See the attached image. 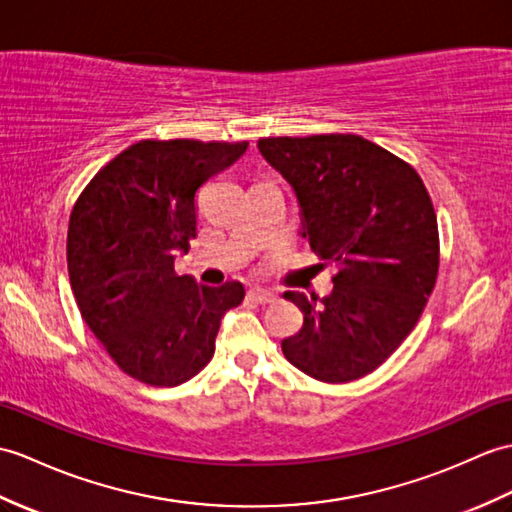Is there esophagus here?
Returning a JSON list of instances; mask_svg holds the SVG:
<instances>
[{"instance_id":"obj_1","label":"esophagus","mask_w":512,"mask_h":512,"mask_svg":"<svg viewBox=\"0 0 512 512\" xmlns=\"http://www.w3.org/2000/svg\"><path fill=\"white\" fill-rule=\"evenodd\" d=\"M248 301H253L257 305H270V303H275V294L255 288V290L248 292Z\"/></svg>"}]
</instances>
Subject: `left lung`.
I'll return each mask as SVG.
<instances>
[{"instance_id":"8db88e82","label":"left lung","mask_w":512,"mask_h":512,"mask_svg":"<svg viewBox=\"0 0 512 512\" xmlns=\"http://www.w3.org/2000/svg\"><path fill=\"white\" fill-rule=\"evenodd\" d=\"M259 152L301 205L303 237L338 270L325 299L285 292L303 327L283 355L318 382L373 373L408 338L438 275L432 198L410 163L360 135L266 137Z\"/></svg>"}]
</instances>
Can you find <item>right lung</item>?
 <instances>
[{"instance_id":"right-lung-1","label":"right lung","mask_w":512,"mask_h":512,"mask_svg":"<svg viewBox=\"0 0 512 512\" xmlns=\"http://www.w3.org/2000/svg\"><path fill=\"white\" fill-rule=\"evenodd\" d=\"M248 141L144 139L82 189L69 216L67 268L82 320L113 362L150 386H178L207 366L220 320L244 285H198L174 272L196 237V192Z\"/></svg>"}]
</instances>
